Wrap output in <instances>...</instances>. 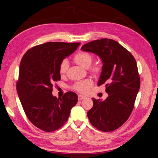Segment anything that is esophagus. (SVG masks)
<instances>
[{
    "label": "esophagus",
    "mask_w": 158,
    "mask_h": 158,
    "mask_svg": "<svg viewBox=\"0 0 158 158\" xmlns=\"http://www.w3.org/2000/svg\"><path fill=\"white\" fill-rule=\"evenodd\" d=\"M86 98L85 96H83V95H81V94H79L78 95V100H82V99H85Z\"/></svg>",
    "instance_id": "esophagus-1"
}]
</instances>
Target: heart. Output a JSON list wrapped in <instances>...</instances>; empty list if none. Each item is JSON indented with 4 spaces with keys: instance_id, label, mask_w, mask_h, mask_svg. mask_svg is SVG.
<instances>
[{
    "instance_id": "obj_1",
    "label": "heart",
    "mask_w": 158,
    "mask_h": 158,
    "mask_svg": "<svg viewBox=\"0 0 158 158\" xmlns=\"http://www.w3.org/2000/svg\"><path fill=\"white\" fill-rule=\"evenodd\" d=\"M73 61L76 64L79 65L84 68H89L90 65L92 64L93 61V57L92 55L87 52L81 51L77 53L74 57ZM69 68L68 62L66 60L63 61L60 65H59V72L61 76L64 75L67 72ZM90 72L93 73V75L95 77H99L101 72H102V67L99 65H94L90 68ZM93 86V81L91 80L86 79L82 81H79L76 82L73 86V89L75 90L80 93H85L89 88Z\"/></svg>"
}]
</instances>
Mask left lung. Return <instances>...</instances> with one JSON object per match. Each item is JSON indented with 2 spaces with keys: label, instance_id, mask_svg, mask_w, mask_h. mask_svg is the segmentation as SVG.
<instances>
[{
  "label": "left lung",
  "instance_id": "left-lung-1",
  "mask_svg": "<svg viewBox=\"0 0 158 158\" xmlns=\"http://www.w3.org/2000/svg\"><path fill=\"white\" fill-rule=\"evenodd\" d=\"M83 51L98 55L103 63L98 86L106 85L105 101L93 98V107L87 116L94 127L103 132L118 129L128 120L140 88V77L135 57L118 42L108 38L84 44Z\"/></svg>",
  "mask_w": 158,
  "mask_h": 158
}]
</instances>
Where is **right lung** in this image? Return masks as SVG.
<instances>
[{"mask_svg":"<svg viewBox=\"0 0 158 158\" xmlns=\"http://www.w3.org/2000/svg\"><path fill=\"white\" fill-rule=\"evenodd\" d=\"M80 43L48 42L27 51L19 65L17 91L27 118L45 132L61 128L78 102L77 94L69 91L62 98L52 94L54 83L61 80L59 65L74 52Z\"/></svg>","mask_w":158,"mask_h":158,"instance_id":"1","label":"right lung"}]
</instances>
